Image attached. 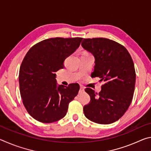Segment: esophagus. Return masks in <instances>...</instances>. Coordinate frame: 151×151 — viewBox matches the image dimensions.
Segmentation results:
<instances>
[{"label": "esophagus", "instance_id": "34e87169", "mask_svg": "<svg viewBox=\"0 0 151 151\" xmlns=\"http://www.w3.org/2000/svg\"><path fill=\"white\" fill-rule=\"evenodd\" d=\"M84 90H85V88H84V87L83 86H80V92H83Z\"/></svg>", "mask_w": 151, "mask_h": 151}]
</instances>
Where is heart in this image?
I'll list each match as a JSON object with an SVG mask.
<instances>
[{"mask_svg": "<svg viewBox=\"0 0 151 151\" xmlns=\"http://www.w3.org/2000/svg\"><path fill=\"white\" fill-rule=\"evenodd\" d=\"M84 53H87V52H84Z\"/></svg>", "mask_w": 151, "mask_h": 151, "instance_id": "heart-1", "label": "heart"}]
</instances>
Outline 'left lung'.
Segmentation results:
<instances>
[{
    "mask_svg": "<svg viewBox=\"0 0 151 151\" xmlns=\"http://www.w3.org/2000/svg\"><path fill=\"white\" fill-rule=\"evenodd\" d=\"M81 45L95 58L91 77L104 83L99 93L85 89L91 101L84 106V114L96 123L111 124L121 118L132 100L136 81L133 61L127 48L112 40L84 39Z\"/></svg>",
    "mask_w": 151,
    "mask_h": 151,
    "instance_id": "8db88e82",
    "label": "left lung"
}]
</instances>
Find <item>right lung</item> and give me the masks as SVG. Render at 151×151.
<instances>
[{"instance_id":"add662e5","label":"right lung","mask_w":151,"mask_h":151,"mask_svg":"<svg viewBox=\"0 0 151 151\" xmlns=\"http://www.w3.org/2000/svg\"><path fill=\"white\" fill-rule=\"evenodd\" d=\"M83 38H50L30 48L19 70L20 96L32 118L43 123L59 121L66 115L68 104L77 95V83L57 87L56 74L63 63L77 49Z\"/></svg>"}]
</instances>
